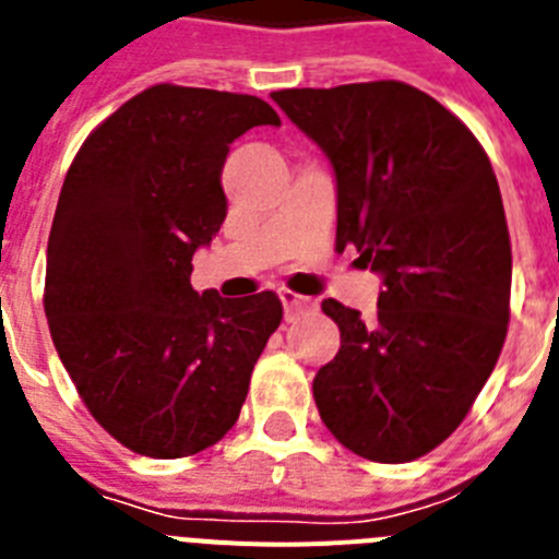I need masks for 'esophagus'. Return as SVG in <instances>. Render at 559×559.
<instances>
[{"mask_svg": "<svg viewBox=\"0 0 559 559\" xmlns=\"http://www.w3.org/2000/svg\"><path fill=\"white\" fill-rule=\"evenodd\" d=\"M280 299H283L285 316H288V319H294V316L302 313V310L313 308V299H308V296L294 294V290H280Z\"/></svg>", "mask_w": 559, "mask_h": 559, "instance_id": "esophagus-1", "label": "esophagus"}]
</instances>
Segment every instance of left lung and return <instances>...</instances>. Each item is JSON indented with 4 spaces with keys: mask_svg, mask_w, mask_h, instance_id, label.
Here are the masks:
<instances>
[{
    "mask_svg": "<svg viewBox=\"0 0 559 559\" xmlns=\"http://www.w3.org/2000/svg\"><path fill=\"white\" fill-rule=\"evenodd\" d=\"M271 97L333 165L335 249L355 246L383 276L372 322L322 302L341 349L316 372V408L358 456H426L467 417L510 324L512 246L490 159L456 114L408 83Z\"/></svg>",
    "mask_w": 559,
    "mask_h": 559,
    "instance_id": "left-lung-1",
    "label": "left lung"
}]
</instances>
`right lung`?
I'll return each mask as SVG.
<instances>
[{"mask_svg": "<svg viewBox=\"0 0 559 559\" xmlns=\"http://www.w3.org/2000/svg\"><path fill=\"white\" fill-rule=\"evenodd\" d=\"M254 126H280L260 97L156 83L88 133L63 179L49 335L92 417L142 456L224 439L283 322L271 290L224 299L190 285L192 254L226 218V153Z\"/></svg>", "mask_w": 559, "mask_h": 559, "instance_id": "right-lung-1", "label": "right lung"}]
</instances>
